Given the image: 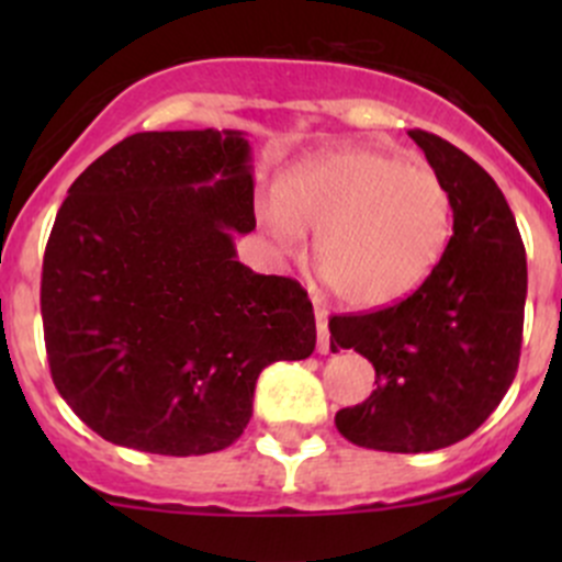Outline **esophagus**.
Listing matches in <instances>:
<instances>
[{"label":"esophagus","instance_id":"esophagus-1","mask_svg":"<svg viewBox=\"0 0 562 562\" xmlns=\"http://www.w3.org/2000/svg\"><path fill=\"white\" fill-rule=\"evenodd\" d=\"M315 323H317V353H328V313L315 304Z\"/></svg>","mask_w":562,"mask_h":562}]
</instances>
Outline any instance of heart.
Listing matches in <instances>:
<instances>
[{"mask_svg": "<svg viewBox=\"0 0 562 562\" xmlns=\"http://www.w3.org/2000/svg\"><path fill=\"white\" fill-rule=\"evenodd\" d=\"M277 249L299 255L315 236L321 280L350 307L411 296L443 260L454 203L432 168L370 146H345L288 168L255 203Z\"/></svg>", "mask_w": 562, "mask_h": 562, "instance_id": "obj_1", "label": "heart"}]
</instances>
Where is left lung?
<instances>
[{
    "instance_id": "1",
    "label": "left lung",
    "mask_w": 562,
    "mask_h": 562,
    "mask_svg": "<svg viewBox=\"0 0 562 562\" xmlns=\"http://www.w3.org/2000/svg\"><path fill=\"white\" fill-rule=\"evenodd\" d=\"M407 135L449 187L454 236L400 304L328 321L331 348L359 350L378 383L334 424L350 443L391 454L446 449L490 418L517 375L527 299L525 247L495 179L449 140Z\"/></svg>"
}]
</instances>
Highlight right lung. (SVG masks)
I'll return each instance as SVG.
<instances>
[{
    "instance_id": "add662e5",
    "label": "right lung",
    "mask_w": 562,
    "mask_h": 562,
    "mask_svg": "<svg viewBox=\"0 0 562 562\" xmlns=\"http://www.w3.org/2000/svg\"><path fill=\"white\" fill-rule=\"evenodd\" d=\"M252 146L241 130L135 133L67 190L43 258L54 386L100 438L166 457L223 451L258 375L315 350L296 280L255 274Z\"/></svg>"
}]
</instances>
